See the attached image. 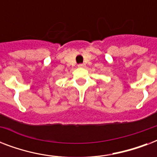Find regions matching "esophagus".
<instances>
[{
  "mask_svg": "<svg viewBox=\"0 0 157 157\" xmlns=\"http://www.w3.org/2000/svg\"><path fill=\"white\" fill-rule=\"evenodd\" d=\"M78 67H86V64H85V63H81V64H79Z\"/></svg>",
  "mask_w": 157,
  "mask_h": 157,
  "instance_id": "esophagus-1",
  "label": "esophagus"
}]
</instances>
